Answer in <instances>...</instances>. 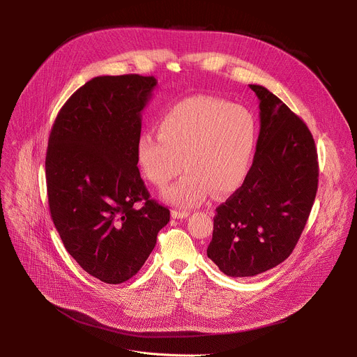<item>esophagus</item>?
Listing matches in <instances>:
<instances>
[{"label": "esophagus", "instance_id": "obj_1", "mask_svg": "<svg viewBox=\"0 0 357 357\" xmlns=\"http://www.w3.org/2000/svg\"><path fill=\"white\" fill-rule=\"evenodd\" d=\"M190 213L188 211H172V218L174 219H185L188 218Z\"/></svg>", "mask_w": 357, "mask_h": 357}]
</instances>
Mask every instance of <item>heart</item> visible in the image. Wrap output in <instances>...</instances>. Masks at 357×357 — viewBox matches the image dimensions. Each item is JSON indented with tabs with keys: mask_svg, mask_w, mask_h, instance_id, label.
Returning a JSON list of instances; mask_svg holds the SVG:
<instances>
[{
	"mask_svg": "<svg viewBox=\"0 0 357 357\" xmlns=\"http://www.w3.org/2000/svg\"><path fill=\"white\" fill-rule=\"evenodd\" d=\"M158 132L139 137L137 160L145 178L158 188L178 176L185 162L188 172L162 193L181 208L200 205L212 190L216 196L234 192L250 171L257 144L252 114L211 96L174 105L161 117Z\"/></svg>",
	"mask_w": 357,
	"mask_h": 357,
	"instance_id": "heart-1",
	"label": "heart"
}]
</instances>
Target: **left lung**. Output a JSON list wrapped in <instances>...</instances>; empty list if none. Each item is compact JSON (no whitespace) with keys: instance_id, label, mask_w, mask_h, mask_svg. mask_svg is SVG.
<instances>
[{"instance_id":"1","label":"left lung","mask_w":357,"mask_h":357,"mask_svg":"<svg viewBox=\"0 0 357 357\" xmlns=\"http://www.w3.org/2000/svg\"><path fill=\"white\" fill-rule=\"evenodd\" d=\"M260 134L243 185L216 208L208 257L229 277H254L289 257L318 190L311 131L260 84Z\"/></svg>"}]
</instances>
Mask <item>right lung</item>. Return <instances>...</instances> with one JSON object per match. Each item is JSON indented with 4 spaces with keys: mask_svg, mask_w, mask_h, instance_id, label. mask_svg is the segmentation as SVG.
Wrapping results in <instances>:
<instances>
[{
    "mask_svg": "<svg viewBox=\"0 0 357 357\" xmlns=\"http://www.w3.org/2000/svg\"><path fill=\"white\" fill-rule=\"evenodd\" d=\"M155 86L152 76L94 77L69 97L49 135L50 216L70 256L106 284L135 275L169 222L137 167L141 112Z\"/></svg>",
    "mask_w": 357,
    "mask_h": 357,
    "instance_id": "1",
    "label": "right lung"
}]
</instances>
